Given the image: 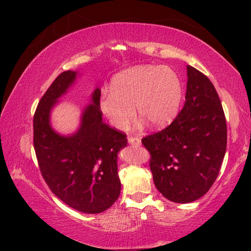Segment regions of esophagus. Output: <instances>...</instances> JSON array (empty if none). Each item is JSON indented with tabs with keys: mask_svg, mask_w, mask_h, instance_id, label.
I'll return each instance as SVG.
<instances>
[{
	"mask_svg": "<svg viewBox=\"0 0 251 251\" xmlns=\"http://www.w3.org/2000/svg\"><path fill=\"white\" fill-rule=\"evenodd\" d=\"M128 143L133 146H139L141 145V139L138 137H133V136H131V137H128Z\"/></svg>",
	"mask_w": 251,
	"mask_h": 251,
	"instance_id": "34e87169",
	"label": "esophagus"
}]
</instances>
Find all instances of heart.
I'll use <instances>...</instances> for the list:
<instances>
[{"instance_id": "b5f03b06", "label": "heart", "mask_w": 251, "mask_h": 251, "mask_svg": "<svg viewBox=\"0 0 251 251\" xmlns=\"http://www.w3.org/2000/svg\"><path fill=\"white\" fill-rule=\"evenodd\" d=\"M182 86L179 76L167 66L138 65L117 73L110 92L100 95V107L110 125L126 130L137 115L151 126L171 122L179 109Z\"/></svg>"}]
</instances>
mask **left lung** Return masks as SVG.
<instances>
[{
    "label": "left lung",
    "mask_w": 251,
    "mask_h": 251,
    "mask_svg": "<svg viewBox=\"0 0 251 251\" xmlns=\"http://www.w3.org/2000/svg\"><path fill=\"white\" fill-rule=\"evenodd\" d=\"M186 101L166 128L142 139L156 188L174 202H192L214 184L227 147L222 101L205 74L187 66Z\"/></svg>",
    "instance_id": "left-lung-1"
}]
</instances>
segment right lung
<instances>
[{
    "label": "right lung",
    "instance_id": "1",
    "mask_svg": "<svg viewBox=\"0 0 251 251\" xmlns=\"http://www.w3.org/2000/svg\"><path fill=\"white\" fill-rule=\"evenodd\" d=\"M76 74L63 72L41 99L33 118L34 150L42 176L56 197L80 212L100 214L121 194L117 154L127 145V138L103 122L100 88L83 110L75 134L62 136L50 127V110L74 83Z\"/></svg>",
    "mask_w": 251,
    "mask_h": 251
}]
</instances>
